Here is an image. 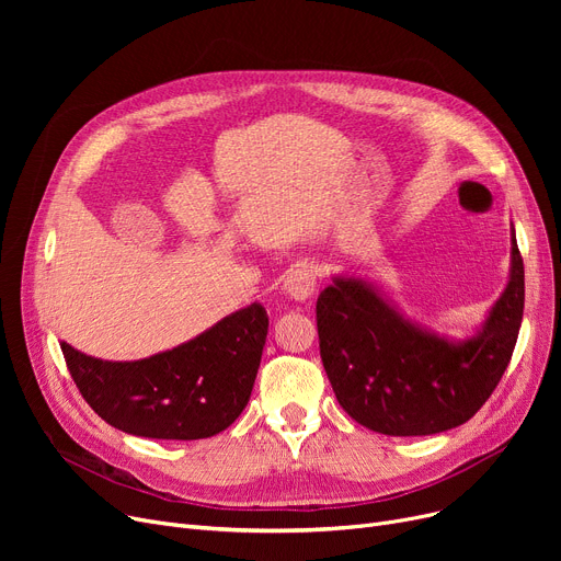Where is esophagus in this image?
<instances>
[{
    "mask_svg": "<svg viewBox=\"0 0 561 561\" xmlns=\"http://www.w3.org/2000/svg\"><path fill=\"white\" fill-rule=\"evenodd\" d=\"M316 290V275L307 265H298V268H293L286 279H284V293L296 302H305L313 296Z\"/></svg>",
    "mask_w": 561,
    "mask_h": 561,
    "instance_id": "1",
    "label": "esophagus"
}]
</instances>
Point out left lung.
I'll use <instances>...</instances> for the list:
<instances>
[{"instance_id": "1", "label": "left lung", "mask_w": 561, "mask_h": 561, "mask_svg": "<svg viewBox=\"0 0 561 561\" xmlns=\"http://www.w3.org/2000/svg\"><path fill=\"white\" fill-rule=\"evenodd\" d=\"M525 271L512 227L505 290L482 325L448 339L409 320L379 288L336 275L316 302L320 357L339 404L389 436H427L478 414L503 377L518 339Z\"/></svg>"}]
</instances>
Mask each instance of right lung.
Wrapping results in <instances>:
<instances>
[{
	"mask_svg": "<svg viewBox=\"0 0 561 561\" xmlns=\"http://www.w3.org/2000/svg\"><path fill=\"white\" fill-rule=\"evenodd\" d=\"M268 313L252 302L199 336L138 362H104L61 343L83 400L115 430L145 438L195 440L227 430L245 409Z\"/></svg>",
	"mask_w": 561,
	"mask_h": 561,
	"instance_id": "obj_1",
	"label": "right lung"
}]
</instances>
